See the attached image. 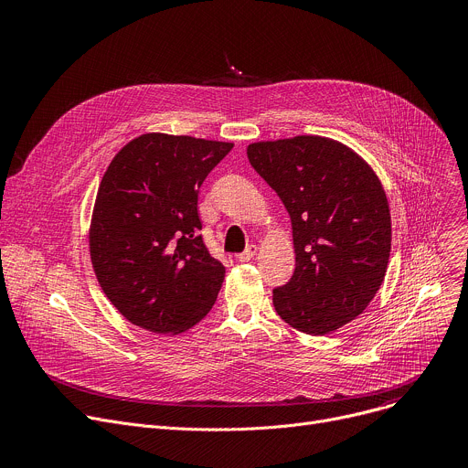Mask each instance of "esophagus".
<instances>
[{
    "label": "esophagus",
    "mask_w": 468,
    "mask_h": 468,
    "mask_svg": "<svg viewBox=\"0 0 468 468\" xmlns=\"http://www.w3.org/2000/svg\"><path fill=\"white\" fill-rule=\"evenodd\" d=\"M255 253H257V246H255V244H250L242 253H239V255H237V259H239V261H242V262H246V261H250Z\"/></svg>",
    "instance_id": "1"
}]
</instances>
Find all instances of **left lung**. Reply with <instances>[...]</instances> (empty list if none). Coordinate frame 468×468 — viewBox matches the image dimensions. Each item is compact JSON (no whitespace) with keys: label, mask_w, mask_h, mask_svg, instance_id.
Masks as SVG:
<instances>
[{"label":"left lung","mask_w":468,"mask_h":468,"mask_svg":"<svg viewBox=\"0 0 468 468\" xmlns=\"http://www.w3.org/2000/svg\"><path fill=\"white\" fill-rule=\"evenodd\" d=\"M292 224L296 269L274 289L276 313L325 335L361 314L379 291L390 253V213L374 170L345 144L302 135L248 146Z\"/></svg>","instance_id":"8db88e82"}]
</instances>
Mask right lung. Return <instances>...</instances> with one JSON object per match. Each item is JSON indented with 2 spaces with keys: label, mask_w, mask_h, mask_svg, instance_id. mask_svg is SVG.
Here are the masks:
<instances>
[{
  "label": "right lung",
  "mask_w": 468,
  "mask_h": 468,
  "mask_svg": "<svg viewBox=\"0 0 468 468\" xmlns=\"http://www.w3.org/2000/svg\"><path fill=\"white\" fill-rule=\"evenodd\" d=\"M231 148L148 133L109 165L96 196L90 257L103 292L131 324L181 333L215 305L226 269L197 233V194Z\"/></svg>",
  "instance_id": "obj_1"
}]
</instances>
